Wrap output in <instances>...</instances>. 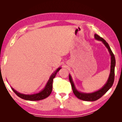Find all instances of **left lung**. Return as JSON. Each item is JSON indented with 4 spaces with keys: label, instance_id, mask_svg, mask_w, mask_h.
<instances>
[{
    "label": "left lung",
    "instance_id": "8db88e82",
    "mask_svg": "<svg viewBox=\"0 0 122 122\" xmlns=\"http://www.w3.org/2000/svg\"><path fill=\"white\" fill-rule=\"evenodd\" d=\"M95 38L96 40L102 41L103 43V44L105 45V46L108 49L109 52L111 55L110 73V75H109L108 81H107V83L104 84V86L101 89L96 91L95 92H92V93H84V92H78L75 88L71 75H69V81L71 83L72 89H73L74 95L78 98H79L80 100L85 101H95L97 100L99 98H100L112 86L115 79V67L116 65V60L114 54H113L112 51L110 49L109 45L104 39H103L102 38H101V37H100L96 34H95Z\"/></svg>",
    "mask_w": 122,
    "mask_h": 122
}]
</instances>
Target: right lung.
<instances>
[{
  "instance_id": "1",
  "label": "right lung",
  "mask_w": 122,
  "mask_h": 122,
  "mask_svg": "<svg viewBox=\"0 0 122 122\" xmlns=\"http://www.w3.org/2000/svg\"><path fill=\"white\" fill-rule=\"evenodd\" d=\"M61 67L57 68L56 69V71H55L54 72V73L51 74V77H49V79L48 80V82H47L46 86H45V87L43 89V90H41L40 92H38V93L31 95H26L24 94H21L19 92H16L15 90H14L13 88L11 87L12 89L14 92V93H15L18 97H19L21 98L24 99V100H25L39 101L46 98L47 97H48L50 95V94H51L53 88V79L55 77L57 72L61 69Z\"/></svg>"
}]
</instances>
